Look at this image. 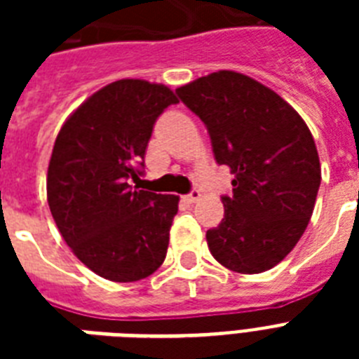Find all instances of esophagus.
Returning <instances> with one entry per match:
<instances>
[{"instance_id":"esophagus-1","label":"esophagus","mask_w":359,"mask_h":359,"mask_svg":"<svg viewBox=\"0 0 359 359\" xmlns=\"http://www.w3.org/2000/svg\"><path fill=\"white\" fill-rule=\"evenodd\" d=\"M186 201H190V203H197L199 199H201V191L199 190H191L188 196H184Z\"/></svg>"}]
</instances>
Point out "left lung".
<instances>
[{"instance_id": "8db88e82", "label": "left lung", "mask_w": 359, "mask_h": 359, "mask_svg": "<svg viewBox=\"0 0 359 359\" xmlns=\"http://www.w3.org/2000/svg\"><path fill=\"white\" fill-rule=\"evenodd\" d=\"M177 95L207 126L216 162L235 175L224 219L207 231L208 250L233 272H266L311 219L320 186L311 132L278 93L235 70L197 78Z\"/></svg>"}]
</instances>
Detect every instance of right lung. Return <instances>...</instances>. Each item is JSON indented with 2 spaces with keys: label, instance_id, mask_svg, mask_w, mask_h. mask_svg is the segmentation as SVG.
Here are the masks:
<instances>
[{
  "label": "right lung",
  "instance_id": "right-lung-1",
  "mask_svg": "<svg viewBox=\"0 0 359 359\" xmlns=\"http://www.w3.org/2000/svg\"><path fill=\"white\" fill-rule=\"evenodd\" d=\"M179 102L162 83L119 80L61 126L48 165V205L74 255L100 278L130 283L165 259L179 196L135 190L152 126Z\"/></svg>",
  "mask_w": 359,
  "mask_h": 359
}]
</instances>
